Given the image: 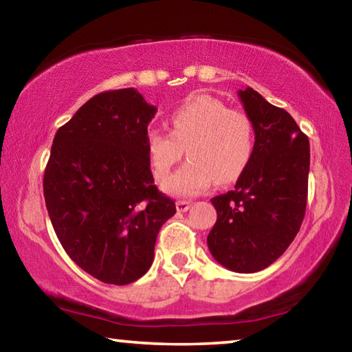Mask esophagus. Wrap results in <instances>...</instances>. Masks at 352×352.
Returning a JSON list of instances; mask_svg holds the SVG:
<instances>
[{"mask_svg": "<svg viewBox=\"0 0 352 352\" xmlns=\"http://www.w3.org/2000/svg\"><path fill=\"white\" fill-rule=\"evenodd\" d=\"M175 206H177V211L178 212H186L189 208H190V201H188V200H178L177 204H175Z\"/></svg>", "mask_w": 352, "mask_h": 352, "instance_id": "34e87169", "label": "esophagus"}]
</instances>
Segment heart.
I'll return each mask as SVG.
<instances>
[{"label":"heart","instance_id":"obj_1","mask_svg":"<svg viewBox=\"0 0 352 352\" xmlns=\"http://www.w3.org/2000/svg\"><path fill=\"white\" fill-rule=\"evenodd\" d=\"M170 133L151 129L146 135L147 162L157 180H166L186 148L189 162L163 189L177 197L201 194L214 182H236L254 153V129L245 113L230 110L210 94H190L169 115Z\"/></svg>","mask_w":352,"mask_h":352}]
</instances>
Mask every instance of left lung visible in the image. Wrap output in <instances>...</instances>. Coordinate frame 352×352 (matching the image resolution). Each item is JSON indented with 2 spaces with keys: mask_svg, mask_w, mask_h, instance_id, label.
<instances>
[{
  "mask_svg": "<svg viewBox=\"0 0 352 352\" xmlns=\"http://www.w3.org/2000/svg\"><path fill=\"white\" fill-rule=\"evenodd\" d=\"M237 94L253 122L254 153L234 189L211 199L217 220L206 241L225 269L254 273L273 264L300 231L311 151L287 111L250 87Z\"/></svg>",
  "mask_w": 352,
  "mask_h": 352,
  "instance_id": "1",
  "label": "left lung"
}]
</instances>
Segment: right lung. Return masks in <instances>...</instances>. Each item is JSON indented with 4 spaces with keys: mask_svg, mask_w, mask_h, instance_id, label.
I'll return each mask as SVG.
<instances>
[{
    "mask_svg": "<svg viewBox=\"0 0 352 352\" xmlns=\"http://www.w3.org/2000/svg\"><path fill=\"white\" fill-rule=\"evenodd\" d=\"M157 113L135 88L99 93L57 130L43 178L51 223L67 254L99 281L126 285L151 269L174 200L147 162Z\"/></svg>",
    "mask_w": 352,
    "mask_h": 352,
    "instance_id": "obj_1",
    "label": "right lung"
}]
</instances>
